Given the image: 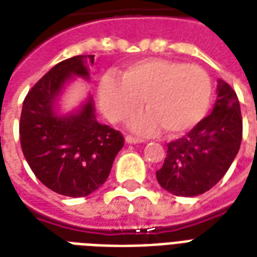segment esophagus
<instances>
[{
	"mask_svg": "<svg viewBox=\"0 0 257 257\" xmlns=\"http://www.w3.org/2000/svg\"><path fill=\"white\" fill-rule=\"evenodd\" d=\"M125 142L129 144H136V143H143L144 140L143 139L135 138V136H131V135H129V136H126V138H125Z\"/></svg>",
	"mask_w": 257,
	"mask_h": 257,
	"instance_id": "obj_1",
	"label": "esophagus"
}]
</instances>
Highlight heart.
<instances>
[{
  "instance_id": "heart-1",
  "label": "heart",
  "mask_w": 257,
  "mask_h": 257,
  "mask_svg": "<svg viewBox=\"0 0 257 257\" xmlns=\"http://www.w3.org/2000/svg\"><path fill=\"white\" fill-rule=\"evenodd\" d=\"M211 79L195 64L178 61L143 60L122 72V80L106 76L99 85V103L113 122H126L139 110L148 113L132 123L140 134H155L161 126L172 136L195 128L208 111Z\"/></svg>"
}]
</instances>
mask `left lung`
Here are the masks:
<instances>
[{"instance_id":"1","label":"left lung","mask_w":257,"mask_h":257,"mask_svg":"<svg viewBox=\"0 0 257 257\" xmlns=\"http://www.w3.org/2000/svg\"><path fill=\"white\" fill-rule=\"evenodd\" d=\"M218 98L210 115L178 140L167 144L159 185L176 196H197L220 181L238 153L242 117L235 91L218 80Z\"/></svg>"}]
</instances>
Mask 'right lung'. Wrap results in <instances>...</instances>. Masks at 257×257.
<instances>
[{"label":"right lung","instance_id":"right-lung-1","mask_svg":"<svg viewBox=\"0 0 257 257\" xmlns=\"http://www.w3.org/2000/svg\"><path fill=\"white\" fill-rule=\"evenodd\" d=\"M94 56L61 61L23 102L19 125L23 154L38 180L64 196H88L103 185L123 147L119 131L96 121L91 96L75 113L58 115L56 111L66 81L73 76L88 80Z\"/></svg>","mask_w":257,"mask_h":257}]
</instances>
